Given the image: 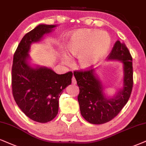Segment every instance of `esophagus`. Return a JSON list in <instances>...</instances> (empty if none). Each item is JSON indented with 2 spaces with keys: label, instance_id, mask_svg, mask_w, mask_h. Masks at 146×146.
<instances>
[{
  "label": "esophagus",
  "instance_id": "esophagus-1",
  "mask_svg": "<svg viewBox=\"0 0 146 146\" xmlns=\"http://www.w3.org/2000/svg\"><path fill=\"white\" fill-rule=\"evenodd\" d=\"M72 84H74V85H75V84H77L76 79H75V77H74V76H73V77H72Z\"/></svg>",
  "mask_w": 146,
  "mask_h": 146
}]
</instances>
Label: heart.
<instances>
[{"label":"heart","mask_w":146,"mask_h":146,"mask_svg":"<svg viewBox=\"0 0 146 146\" xmlns=\"http://www.w3.org/2000/svg\"><path fill=\"white\" fill-rule=\"evenodd\" d=\"M112 40L109 35L93 29H79L70 34L65 47L71 57L78 58L80 67L88 69L102 60L109 51ZM62 60L71 64L72 60L62 54Z\"/></svg>","instance_id":"heart-1"}]
</instances>
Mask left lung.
Segmentation results:
<instances>
[{"label":"left lung","instance_id":"8db88e82","mask_svg":"<svg viewBox=\"0 0 146 146\" xmlns=\"http://www.w3.org/2000/svg\"><path fill=\"white\" fill-rule=\"evenodd\" d=\"M108 60H117L123 64V87L112 98L105 96L94 69L73 73L79 88L77 99L81 114L92 124H103L114 119L128 102L132 92V57L125 44L116 42Z\"/></svg>","mask_w":146,"mask_h":146}]
</instances>
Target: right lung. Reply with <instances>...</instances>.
Returning a JSON list of instances; mask_svg holds the SVG:
<instances>
[{
	"instance_id": "add662e5",
	"label": "right lung",
	"mask_w": 146,
	"mask_h": 146,
	"mask_svg": "<svg viewBox=\"0 0 146 146\" xmlns=\"http://www.w3.org/2000/svg\"><path fill=\"white\" fill-rule=\"evenodd\" d=\"M55 25L40 24L23 36L13 56L12 92L14 99L27 117L38 123L54 119L58 111L62 90L71 84L72 72L56 74L46 67H32L29 51L32 43L51 32Z\"/></svg>"
}]
</instances>
